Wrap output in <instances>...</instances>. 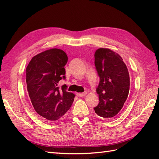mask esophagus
Returning a JSON list of instances; mask_svg holds the SVG:
<instances>
[{
    "label": "esophagus",
    "instance_id": "obj_1",
    "mask_svg": "<svg viewBox=\"0 0 159 159\" xmlns=\"http://www.w3.org/2000/svg\"><path fill=\"white\" fill-rule=\"evenodd\" d=\"M86 94H87L86 92H84V93H76V95H77V96H78V97L80 98V97L84 96V95H85Z\"/></svg>",
    "mask_w": 159,
    "mask_h": 159
}]
</instances>
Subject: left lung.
<instances>
[{
  "mask_svg": "<svg viewBox=\"0 0 159 159\" xmlns=\"http://www.w3.org/2000/svg\"><path fill=\"white\" fill-rule=\"evenodd\" d=\"M94 56L99 77L96 89L99 102L93 109L99 116L111 119L119 114L127 100L129 75L123 59L114 51L100 48L95 51Z\"/></svg>",
  "mask_w": 159,
  "mask_h": 159,
  "instance_id": "8db88e82",
  "label": "left lung"
}]
</instances>
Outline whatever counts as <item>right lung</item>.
Segmentation results:
<instances>
[{
  "instance_id": "add662e5",
  "label": "right lung",
  "mask_w": 159,
  "mask_h": 159,
  "mask_svg": "<svg viewBox=\"0 0 159 159\" xmlns=\"http://www.w3.org/2000/svg\"><path fill=\"white\" fill-rule=\"evenodd\" d=\"M67 61L64 51L51 49L33 57L26 68L29 97L35 111L46 120L61 119L74 102L75 95L66 91L67 86H58L60 81L66 79Z\"/></svg>"
}]
</instances>
